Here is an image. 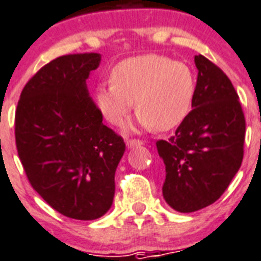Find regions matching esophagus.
Returning a JSON list of instances; mask_svg holds the SVG:
<instances>
[{
	"instance_id": "1",
	"label": "esophagus",
	"mask_w": 261,
	"mask_h": 261,
	"mask_svg": "<svg viewBox=\"0 0 261 261\" xmlns=\"http://www.w3.org/2000/svg\"><path fill=\"white\" fill-rule=\"evenodd\" d=\"M126 143L128 147H135V146H141L143 142L141 141V139H128Z\"/></svg>"
}]
</instances>
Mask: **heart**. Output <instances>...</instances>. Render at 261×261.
Returning <instances> with one entry per match:
<instances>
[{
  "instance_id": "b5f03b06",
  "label": "heart",
  "mask_w": 261,
  "mask_h": 261,
  "mask_svg": "<svg viewBox=\"0 0 261 261\" xmlns=\"http://www.w3.org/2000/svg\"><path fill=\"white\" fill-rule=\"evenodd\" d=\"M111 81L96 90L102 116L119 126L135 101L138 124L147 130L167 131L178 126L191 111L196 89L190 66L160 54L124 59L114 67Z\"/></svg>"
}]
</instances>
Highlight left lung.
Here are the masks:
<instances>
[{
    "mask_svg": "<svg viewBox=\"0 0 261 261\" xmlns=\"http://www.w3.org/2000/svg\"><path fill=\"white\" fill-rule=\"evenodd\" d=\"M192 110L168 141H157L165 165L164 199L180 213L210 206L226 191L244 157L245 116L233 84L217 65L195 57Z\"/></svg>",
    "mask_w": 261,
    "mask_h": 261,
    "instance_id": "left-lung-1",
    "label": "left lung"
}]
</instances>
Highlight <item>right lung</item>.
Listing matches in <instances>:
<instances>
[{
    "mask_svg": "<svg viewBox=\"0 0 261 261\" xmlns=\"http://www.w3.org/2000/svg\"><path fill=\"white\" fill-rule=\"evenodd\" d=\"M100 59L96 53L53 59L25 84L14 115L18 159L32 188L59 214L81 221L111 208L126 150L88 92Z\"/></svg>",
    "mask_w": 261,
    "mask_h": 261,
    "instance_id": "right-lung-1",
    "label": "right lung"
}]
</instances>
